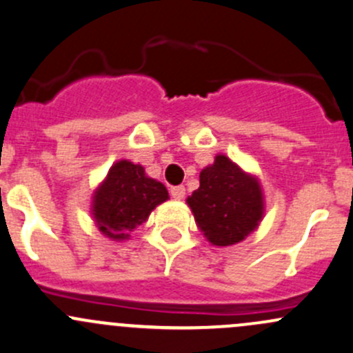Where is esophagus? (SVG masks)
<instances>
[{
	"label": "esophagus",
	"instance_id": "34e87169",
	"mask_svg": "<svg viewBox=\"0 0 353 353\" xmlns=\"http://www.w3.org/2000/svg\"><path fill=\"white\" fill-rule=\"evenodd\" d=\"M170 196L174 199H183L186 196V188L184 186H174L170 188Z\"/></svg>",
	"mask_w": 353,
	"mask_h": 353
}]
</instances>
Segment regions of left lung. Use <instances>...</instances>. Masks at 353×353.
<instances>
[{
	"label": "left lung",
	"mask_w": 353,
	"mask_h": 353,
	"mask_svg": "<svg viewBox=\"0 0 353 353\" xmlns=\"http://www.w3.org/2000/svg\"><path fill=\"white\" fill-rule=\"evenodd\" d=\"M188 205L206 239L215 245L241 243L263 216L259 183L225 155H216L215 162L201 170L199 188Z\"/></svg>",
	"instance_id": "left-lung-1"
}]
</instances>
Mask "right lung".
<instances>
[{
  "instance_id": "1",
  "label": "right lung",
  "mask_w": 353,
  "mask_h": 353,
  "mask_svg": "<svg viewBox=\"0 0 353 353\" xmlns=\"http://www.w3.org/2000/svg\"><path fill=\"white\" fill-rule=\"evenodd\" d=\"M169 198L165 186L145 176L141 165L121 160L94 194V219L99 230L112 239H128V232L148 219L157 205Z\"/></svg>"
}]
</instances>
